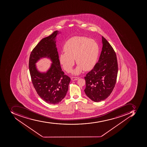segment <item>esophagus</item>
<instances>
[{
    "mask_svg": "<svg viewBox=\"0 0 147 147\" xmlns=\"http://www.w3.org/2000/svg\"><path fill=\"white\" fill-rule=\"evenodd\" d=\"M79 79V78H78V77H73L71 78V80H73V81H74V80H77Z\"/></svg>",
    "mask_w": 147,
    "mask_h": 147,
    "instance_id": "34e87169",
    "label": "esophagus"
}]
</instances>
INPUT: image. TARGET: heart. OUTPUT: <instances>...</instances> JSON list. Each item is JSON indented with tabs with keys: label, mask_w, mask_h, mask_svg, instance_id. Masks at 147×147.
I'll return each instance as SVG.
<instances>
[{
	"label": "heart",
	"mask_w": 147,
	"mask_h": 147,
	"mask_svg": "<svg viewBox=\"0 0 147 147\" xmlns=\"http://www.w3.org/2000/svg\"><path fill=\"white\" fill-rule=\"evenodd\" d=\"M64 53L59 56V61L65 70L70 72L74 65V60L78 67L74 71L78 74L83 70L93 68L99 55V47L94 40L85 36H74L66 42L63 48Z\"/></svg>",
	"instance_id": "1"
}]
</instances>
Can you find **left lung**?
I'll return each instance as SVG.
<instances>
[{"label":"left lung","instance_id":"8db88e82","mask_svg":"<svg viewBox=\"0 0 147 147\" xmlns=\"http://www.w3.org/2000/svg\"><path fill=\"white\" fill-rule=\"evenodd\" d=\"M103 47L99 60L85 77L87 97L93 101L104 100L112 92L116 84L118 64L116 53L103 36Z\"/></svg>","mask_w":147,"mask_h":147}]
</instances>
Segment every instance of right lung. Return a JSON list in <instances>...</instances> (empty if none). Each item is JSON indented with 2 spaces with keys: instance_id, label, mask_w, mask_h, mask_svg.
Segmentation results:
<instances>
[{
  "instance_id": "obj_1",
  "label": "right lung",
  "mask_w": 147,
  "mask_h": 147,
  "mask_svg": "<svg viewBox=\"0 0 147 147\" xmlns=\"http://www.w3.org/2000/svg\"><path fill=\"white\" fill-rule=\"evenodd\" d=\"M57 30L43 38L34 48L29 59V70L31 81L38 95L46 103L58 104L65 97L71 79L61 68L55 37ZM51 59L53 63L46 73L39 72L36 62L42 57Z\"/></svg>"
}]
</instances>
